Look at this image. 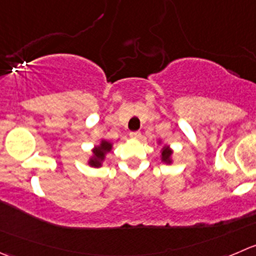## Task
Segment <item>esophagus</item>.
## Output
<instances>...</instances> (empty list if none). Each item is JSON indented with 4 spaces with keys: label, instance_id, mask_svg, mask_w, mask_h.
I'll use <instances>...</instances> for the list:
<instances>
[{
    "label": "esophagus",
    "instance_id": "34e87169",
    "mask_svg": "<svg viewBox=\"0 0 256 256\" xmlns=\"http://www.w3.org/2000/svg\"><path fill=\"white\" fill-rule=\"evenodd\" d=\"M130 138H140L141 132L140 131H132V132H130Z\"/></svg>",
    "mask_w": 256,
    "mask_h": 256
}]
</instances>
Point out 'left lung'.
<instances>
[{
  "instance_id": "left-lung-1",
  "label": "left lung",
  "mask_w": 256,
  "mask_h": 256,
  "mask_svg": "<svg viewBox=\"0 0 256 256\" xmlns=\"http://www.w3.org/2000/svg\"><path fill=\"white\" fill-rule=\"evenodd\" d=\"M158 142H160V141H158ZM171 156H172V150H171L168 145H165L161 148V161L165 164H171L172 162Z\"/></svg>"
}]
</instances>
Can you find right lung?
Here are the masks:
<instances>
[{"label": "right lung", "mask_w": 256, "mask_h": 256, "mask_svg": "<svg viewBox=\"0 0 256 256\" xmlns=\"http://www.w3.org/2000/svg\"><path fill=\"white\" fill-rule=\"evenodd\" d=\"M112 150V144L106 140H101L98 146L92 148V156L88 160V165L92 168H100L102 165V161L105 160L106 154Z\"/></svg>", "instance_id": "add662e5"}]
</instances>
